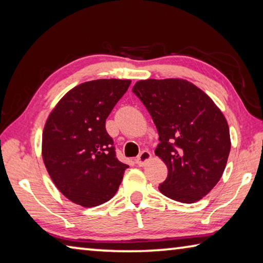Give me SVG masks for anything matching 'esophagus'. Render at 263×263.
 I'll list each match as a JSON object with an SVG mask.
<instances>
[{
    "instance_id": "esophagus-1",
    "label": "esophagus",
    "mask_w": 263,
    "mask_h": 263,
    "mask_svg": "<svg viewBox=\"0 0 263 263\" xmlns=\"http://www.w3.org/2000/svg\"><path fill=\"white\" fill-rule=\"evenodd\" d=\"M151 157H152V155H151L148 151H142V152L138 155V158L136 159V162L138 166H144L148 160H151Z\"/></svg>"
}]
</instances>
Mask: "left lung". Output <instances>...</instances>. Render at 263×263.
I'll list each match as a JSON object with an SVG mask.
<instances>
[{
	"label": "left lung",
	"instance_id": "8db88e82",
	"mask_svg": "<svg viewBox=\"0 0 263 263\" xmlns=\"http://www.w3.org/2000/svg\"><path fill=\"white\" fill-rule=\"evenodd\" d=\"M159 133L155 155L168 168L160 193L195 203L213 189L231 149L225 116L205 92L183 79L140 80L132 88Z\"/></svg>",
	"mask_w": 263,
	"mask_h": 263
}]
</instances>
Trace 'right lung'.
Wrapping results in <instances>:
<instances>
[{"label": "right lung", "mask_w": 263, "mask_h": 263, "mask_svg": "<svg viewBox=\"0 0 263 263\" xmlns=\"http://www.w3.org/2000/svg\"><path fill=\"white\" fill-rule=\"evenodd\" d=\"M130 84L131 80L118 79L81 83L48 116L43 131V160L53 183L70 202L97 206L117 193L128 166L116 158L105 119Z\"/></svg>", "instance_id": "obj_1"}]
</instances>
